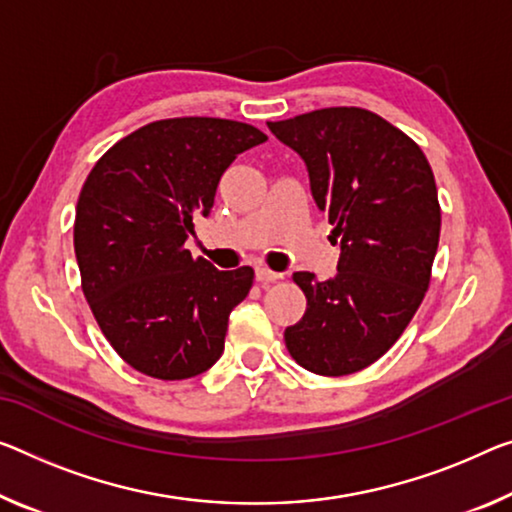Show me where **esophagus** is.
Returning a JSON list of instances; mask_svg holds the SVG:
<instances>
[{
  "label": "esophagus",
  "instance_id": "1",
  "mask_svg": "<svg viewBox=\"0 0 512 512\" xmlns=\"http://www.w3.org/2000/svg\"><path fill=\"white\" fill-rule=\"evenodd\" d=\"M277 279H281V274L279 272H272V270H267V267H256V281L258 283H272V281H277Z\"/></svg>",
  "mask_w": 512,
  "mask_h": 512
}]
</instances>
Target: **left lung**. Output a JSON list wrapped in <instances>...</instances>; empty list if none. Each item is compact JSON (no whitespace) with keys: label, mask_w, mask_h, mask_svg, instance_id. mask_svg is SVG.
Wrapping results in <instances>:
<instances>
[{"label":"left lung","mask_w":512,"mask_h":512,"mask_svg":"<svg viewBox=\"0 0 512 512\" xmlns=\"http://www.w3.org/2000/svg\"><path fill=\"white\" fill-rule=\"evenodd\" d=\"M267 128L304 160L341 245L332 279L293 274L306 311L283 332L286 348L311 373H357L398 341L428 290L442 226L435 176L421 148L368 109H316Z\"/></svg>","instance_id":"left-lung-1"}]
</instances>
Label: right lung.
I'll return each mask as SVG.
<instances>
[{
    "instance_id": "add662e5",
    "label": "right lung",
    "mask_w": 512,
    "mask_h": 512,
    "mask_svg": "<svg viewBox=\"0 0 512 512\" xmlns=\"http://www.w3.org/2000/svg\"><path fill=\"white\" fill-rule=\"evenodd\" d=\"M267 137L254 125L185 116L148 123L100 157L80 192L75 256L102 334L157 380H187L224 352L231 311L254 270H217L185 240L219 178Z\"/></svg>"
}]
</instances>
